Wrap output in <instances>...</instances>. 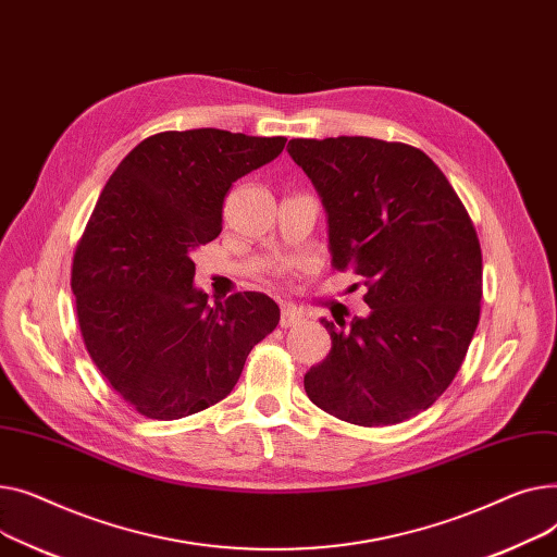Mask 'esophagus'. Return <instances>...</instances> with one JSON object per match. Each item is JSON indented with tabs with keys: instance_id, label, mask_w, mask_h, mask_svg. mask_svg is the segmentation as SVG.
I'll return each instance as SVG.
<instances>
[{
	"instance_id": "esophagus-1",
	"label": "esophagus",
	"mask_w": 557,
	"mask_h": 557,
	"mask_svg": "<svg viewBox=\"0 0 557 557\" xmlns=\"http://www.w3.org/2000/svg\"><path fill=\"white\" fill-rule=\"evenodd\" d=\"M301 321H304L301 314L294 308H283L281 310V329H294V325H299Z\"/></svg>"
}]
</instances>
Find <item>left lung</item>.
I'll return each mask as SVG.
<instances>
[{
    "mask_svg": "<svg viewBox=\"0 0 557 557\" xmlns=\"http://www.w3.org/2000/svg\"><path fill=\"white\" fill-rule=\"evenodd\" d=\"M289 157L329 213L333 268L364 278L367 317L321 319L333 348L308 398L359 428L430 409L474 337L483 263L476 228L422 150L371 137L292 139Z\"/></svg>",
    "mask_w": 557,
    "mask_h": 557,
    "instance_id": "1",
    "label": "left lung"
}]
</instances>
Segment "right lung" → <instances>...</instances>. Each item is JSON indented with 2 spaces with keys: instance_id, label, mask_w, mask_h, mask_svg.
<instances>
[{
  "instance_id": "1",
  "label": "right lung",
  "mask_w": 557,
  "mask_h": 557,
  "mask_svg": "<svg viewBox=\"0 0 557 557\" xmlns=\"http://www.w3.org/2000/svg\"><path fill=\"white\" fill-rule=\"evenodd\" d=\"M285 141L159 133L125 154L98 198L74 253L76 312L91 362L141 416L177 420L220 403L276 329L278 306L260 292L209 306L190 256L220 236L232 184Z\"/></svg>"
}]
</instances>
